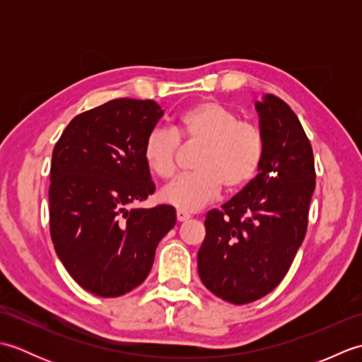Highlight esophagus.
I'll use <instances>...</instances> for the list:
<instances>
[{
	"label": "esophagus",
	"mask_w": 362,
	"mask_h": 362,
	"mask_svg": "<svg viewBox=\"0 0 362 362\" xmlns=\"http://www.w3.org/2000/svg\"><path fill=\"white\" fill-rule=\"evenodd\" d=\"M175 218H177V221L179 222H183V221H187V219H189V214L188 213H185V211H177L175 213Z\"/></svg>",
	"instance_id": "34e87169"
}]
</instances>
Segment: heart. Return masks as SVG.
<instances>
[{
	"mask_svg": "<svg viewBox=\"0 0 362 362\" xmlns=\"http://www.w3.org/2000/svg\"><path fill=\"white\" fill-rule=\"evenodd\" d=\"M180 141L202 144L193 163L194 173L175 177L160 191L161 201L180 211L202 209L216 199L222 187L227 191L247 187L264 158L263 130L216 101L188 107L177 119L175 132L153 129L146 136L144 163L158 179L174 174Z\"/></svg>",
	"mask_w": 362,
	"mask_h": 362,
	"instance_id": "heart-1",
	"label": "heart"
}]
</instances>
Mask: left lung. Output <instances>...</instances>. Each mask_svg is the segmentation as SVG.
Instances as JSON below:
<instances>
[{
	"mask_svg": "<svg viewBox=\"0 0 362 362\" xmlns=\"http://www.w3.org/2000/svg\"><path fill=\"white\" fill-rule=\"evenodd\" d=\"M257 110L266 140L259 173L221 210L206 213L197 253L205 288L233 305L264 297L288 274L316 188L313 148L294 110L275 95Z\"/></svg>",
	"mask_w": 362,
	"mask_h": 362,
	"instance_id": "left-lung-1",
	"label": "left lung"
}]
</instances>
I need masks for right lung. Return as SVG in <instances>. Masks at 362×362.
Wrapping results in <instances>:
<instances>
[{
    "label": "right lung",
    "mask_w": 362,
    "mask_h": 362,
    "mask_svg": "<svg viewBox=\"0 0 362 362\" xmlns=\"http://www.w3.org/2000/svg\"><path fill=\"white\" fill-rule=\"evenodd\" d=\"M163 113L152 99H112L74 117L54 146L51 240L68 274L95 296L140 286L175 226L171 205L130 209L156 193L143 146Z\"/></svg>",
    "instance_id": "add662e5"
}]
</instances>
